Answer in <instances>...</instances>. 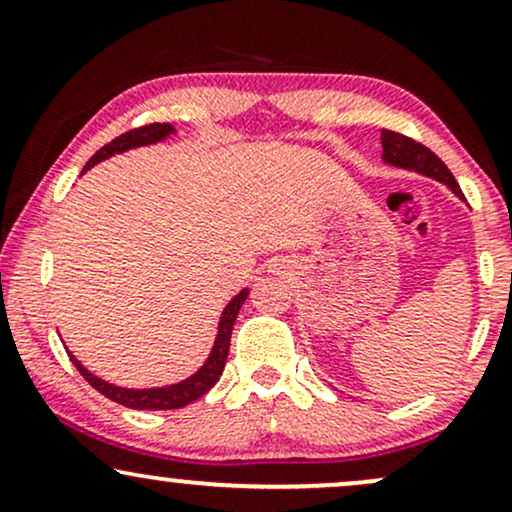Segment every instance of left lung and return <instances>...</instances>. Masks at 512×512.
<instances>
[{"label":"left lung","mask_w":512,"mask_h":512,"mask_svg":"<svg viewBox=\"0 0 512 512\" xmlns=\"http://www.w3.org/2000/svg\"><path fill=\"white\" fill-rule=\"evenodd\" d=\"M380 139H383L385 163H390V166H397V168L416 170V173H424L428 178H436L440 182H445L457 197H462L460 185H457V180L452 178L448 166H445V163L440 161L428 146H424L421 142H414V139L404 137V134L399 132H392V129H383V132H380Z\"/></svg>","instance_id":"8db88e82"}]
</instances>
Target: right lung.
Returning a JSON list of instances; mask_svg holds the SVG:
<instances>
[{"label": "right lung", "mask_w": 512, "mask_h": 512, "mask_svg": "<svg viewBox=\"0 0 512 512\" xmlns=\"http://www.w3.org/2000/svg\"><path fill=\"white\" fill-rule=\"evenodd\" d=\"M170 132H173V127H170L168 122H154V125L129 129V132L115 137L110 144H105L101 151H96V154L91 156V161L84 166V173L88 168L96 166L98 161H103V158H108L113 154H122V151L134 149V146L156 144V142H161V139H166ZM245 298H248V289L240 291L238 296L226 305V310H223L221 322H219V334H216L214 349H211L207 363H204V366L199 368L195 375H190V378L182 380V383H178V385L151 387V390H127V387L110 385V383H105V380L96 378V375L88 373V370L81 366V363L76 361L72 354H69V351L67 354H69V358H72L76 370L84 375V380L88 385L96 387L101 395L113 399V402H117V404H122V407H129V409H180V407H187L190 402H195V399L207 395L211 387L216 385V380L221 378L223 366H226V358H228V346H231L233 325H236L238 310H240V305L245 303Z\"/></svg>", "instance_id": "1"}]
</instances>
